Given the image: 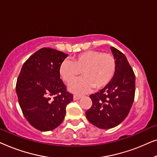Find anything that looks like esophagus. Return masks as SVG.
<instances>
[{
  "instance_id": "1",
  "label": "esophagus",
  "mask_w": 157,
  "mask_h": 157,
  "mask_svg": "<svg viewBox=\"0 0 157 157\" xmlns=\"http://www.w3.org/2000/svg\"><path fill=\"white\" fill-rule=\"evenodd\" d=\"M81 98V96L78 95V94H74V101L80 99Z\"/></svg>"
}]
</instances>
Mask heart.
I'll use <instances>...</instances> for the list:
<instances>
[{
    "instance_id": "1",
    "label": "heart",
    "mask_w": 157,
    "mask_h": 157,
    "mask_svg": "<svg viewBox=\"0 0 157 157\" xmlns=\"http://www.w3.org/2000/svg\"><path fill=\"white\" fill-rule=\"evenodd\" d=\"M116 60L109 53L98 51H87L73 58L65 59L59 67L60 76L66 83H70L80 75L83 78L71 83L68 89L76 94H85L93 88L101 89L106 86L114 76Z\"/></svg>"
}]
</instances>
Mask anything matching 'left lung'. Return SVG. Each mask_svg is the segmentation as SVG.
Here are the masks:
<instances>
[{"label":"left lung","mask_w":157,"mask_h":157,"mask_svg":"<svg viewBox=\"0 0 157 157\" xmlns=\"http://www.w3.org/2000/svg\"><path fill=\"white\" fill-rule=\"evenodd\" d=\"M117 68L114 76L106 86L90 95L92 106L86 111L87 119L102 129L115 127L129 113L134 100L135 75L124 53L111 47Z\"/></svg>","instance_id":"1"}]
</instances>
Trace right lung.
I'll return each instance as SVG.
<instances>
[{
    "instance_id": "1",
    "label": "right lung",
    "mask_w": 157,
    "mask_h": 157,
    "mask_svg": "<svg viewBox=\"0 0 157 157\" xmlns=\"http://www.w3.org/2000/svg\"><path fill=\"white\" fill-rule=\"evenodd\" d=\"M68 56L61 51L42 48L23 63L16 83L18 103L24 117L36 129L48 132L65 117L73 95L60 78L59 67Z\"/></svg>"
}]
</instances>
